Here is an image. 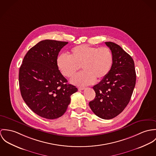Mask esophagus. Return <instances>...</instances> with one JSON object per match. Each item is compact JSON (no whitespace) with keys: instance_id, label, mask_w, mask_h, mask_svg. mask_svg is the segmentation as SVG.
Instances as JSON below:
<instances>
[{"instance_id":"34e87169","label":"esophagus","mask_w":156,"mask_h":156,"mask_svg":"<svg viewBox=\"0 0 156 156\" xmlns=\"http://www.w3.org/2000/svg\"><path fill=\"white\" fill-rule=\"evenodd\" d=\"M84 89H85L84 87H78V90H84Z\"/></svg>"}]
</instances>
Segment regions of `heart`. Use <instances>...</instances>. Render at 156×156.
Returning <instances> with one entry per match:
<instances>
[{
	"instance_id": "obj_1",
	"label": "heart",
	"mask_w": 156,
	"mask_h": 156,
	"mask_svg": "<svg viewBox=\"0 0 156 156\" xmlns=\"http://www.w3.org/2000/svg\"><path fill=\"white\" fill-rule=\"evenodd\" d=\"M56 63L62 75L68 78L73 76L82 66L83 71L70 81L75 85L84 86L93 84L95 80L101 81L108 75L112 66L113 55L106 47L81 45L72 48L69 55L60 54Z\"/></svg>"
}]
</instances>
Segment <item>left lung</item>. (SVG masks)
Returning a JSON list of instances; mask_svg holds the SVG:
<instances>
[{
	"label": "left lung",
	"instance_id": "left-lung-1",
	"mask_svg": "<svg viewBox=\"0 0 156 156\" xmlns=\"http://www.w3.org/2000/svg\"><path fill=\"white\" fill-rule=\"evenodd\" d=\"M105 43L112 51L113 63L108 75L93 87L96 97L89 106L98 117L109 120L119 115L129 103L136 76L132 57L120 45Z\"/></svg>",
	"mask_w": 156,
	"mask_h": 156
}]
</instances>
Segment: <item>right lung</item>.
<instances>
[{
	"instance_id": "right-lung-1",
	"label": "right lung",
	"mask_w": 156,
	"mask_h": 156,
	"mask_svg": "<svg viewBox=\"0 0 156 156\" xmlns=\"http://www.w3.org/2000/svg\"><path fill=\"white\" fill-rule=\"evenodd\" d=\"M68 42L46 39L31 48L19 70L21 96L35 114L47 119L62 116L77 88L67 84L56 60L61 49Z\"/></svg>"
}]
</instances>
